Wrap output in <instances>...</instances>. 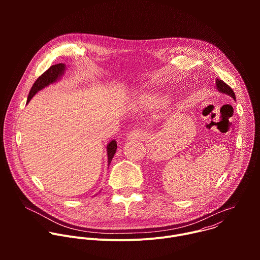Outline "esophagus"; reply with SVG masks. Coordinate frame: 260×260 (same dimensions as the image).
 <instances>
[{
    "instance_id": "34e87169",
    "label": "esophagus",
    "mask_w": 260,
    "mask_h": 260,
    "mask_svg": "<svg viewBox=\"0 0 260 260\" xmlns=\"http://www.w3.org/2000/svg\"><path fill=\"white\" fill-rule=\"evenodd\" d=\"M146 138V133L142 129H135L127 135L128 140H141Z\"/></svg>"
}]
</instances>
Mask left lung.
<instances>
[{
	"mask_svg": "<svg viewBox=\"0 0 260 260\" xmlns=\"http://www.w3.org/2000/svg\"><path fill=\"white\" fill-rule=\"evenodd\" d=\"M216 86L218 88V90L220 92H223V93H226L229 95H231L233 99L236 100V94L234 92V90L232 89V87L230 85H228L224 81H222L220 79H217L216 80Z\"/></svg>",
	"mask_w": 260,
	"mask_h": 260,
	"instance_id": "left-lung-1",
	"label": "left lung"
}]
</instances>
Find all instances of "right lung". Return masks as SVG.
I'll list each match as a JSON object with an SVG mask.
<instances>
[{
	"instance_id": "obj_1",
	"label": "right lung",
	"mask_w": 260,
	"mask_h": 260,
	"mask_svg": "<svg viewBox=\"0 0 260 260\" xmlns=\"http://www.w3.org/2000/svg\"><path fill=\"white\" fill-rule=\"evenodd\" d=\"M66 69V66L64 63H57V64H53L51 66L47 71H45L42 75L37 79L35 81V83L32 84L30 90H29V93H28V96H27V103L30 101V99L38 92L39 90L43 89L44 87L48 86L49 84L55 82L58 77H60L62 74H63V71ZM116 149H117V144H116V141H111L108 146H107V153H108V164L111 162V160H112L115 152H116Z\"/></svg>"
}]
</instances>
